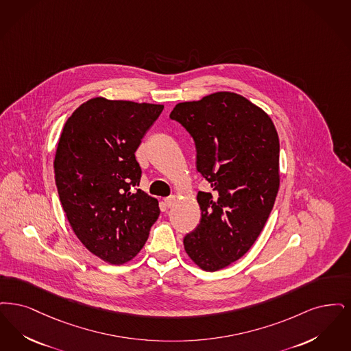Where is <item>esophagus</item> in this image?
<instances>
[{
	"mask_svg": "<svg viewBox=\"0 0 351 351\" xmlns=\"http://www.w3.org/2000/svg\"><path fill=\"white\" fill-rule=\"evenodd\" d=\"M164 202H165L167 207H171V206H174V203H176V197H174V195H170L168 198L164 199Z\"/></svg>",
	"mask_w": 351,
	"mask_h": 351,
	"instance_id": "esophagus-1",
	"label": "esophagus"
}]
</instances>
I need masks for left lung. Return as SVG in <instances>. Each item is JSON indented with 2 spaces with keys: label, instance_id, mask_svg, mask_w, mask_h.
<instances>
[{
  "label": "left lung",
  "instance_id": "obj_1",
  "mask_svg": "<svg viewBox=\"0 0 351 351\" xmlns=\"http://www.w3.org/2000/svg\"><path fill=\"white\" fill-rule=\"evenodd\" d=\"M170 119L190 134L197 170L211 184L199 191L202 217L183 239L200 269L216 271L252 247L279 189V138L270 117L236 93L178 104Z\"/></svg>",
  "mask_w": 351,
  "mask_h": 351
}]
</instances>
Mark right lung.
<instances>
[{"instance_id": "obj_1", "label": "right lung", "mask_w": 351, "mask_h": 351, "mask_svg": "<svg viewBox=\"0 0 351 351\" xmlns=\"http://www.w3.org/2000/svg\"><path fill=\"white\" fill-rule=\"evenodd\" d=\"M162 105L93 98L68 118L55 156V182L68 221L85 247L122 265L145 244L157 199L137 189L141 138Z\"/></svg>"}]
</instances>
